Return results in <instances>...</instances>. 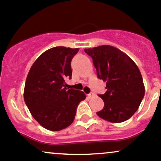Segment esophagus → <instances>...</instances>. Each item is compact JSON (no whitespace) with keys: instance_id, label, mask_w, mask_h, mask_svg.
Returning <instances> with one entry per match:
<instances>
[{"instance_id":"esophagus-1","label":"esophagus","mask_w":161,"mask_h":161,"mask_svg":"<svg viewBox=\"0 0 161 161\" xmlns=\"http://www.w3.org/2000/svg\"><path fill=\"white\" fill-rule=\"evenodd\" d=\"M94 93H92V92L90 93V94H87V97H89V98L93 97H94Z\"/></svg>"}]
</instances>
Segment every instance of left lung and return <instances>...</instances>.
I'll return each mask as SVG.
<instances>
[{"label": "left lung", "instance_id": "8db88e82", "mask_svg": "<svg viewBox=\"0 0 161 161\" xmlns=\"http://www.w3.org/2000/svg\"><path fill=\"white\" fill-rule=\"evenodd\" d=\"M91 57L98 78L106 82L107 91L99 94L104 107L97 114L111 123H121L137 110L144 97L141 71L133 60L113 46L84 49Z\"/></svg>", "mask_w": 161, "mask_h": 161}]
</instances>
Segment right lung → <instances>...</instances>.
Masks as SVG:
<instances>
[{
	"mask_svg": "<svg viewBox=\"0 0 161 161\" xmlns=\"http://www.w3.org/2000/svg\"><path fill=\"white\" fill-rule=\"evenodd\" d=\"M79 48L55 47L34 61L27 74L24 98L34 119L47 130L58 131L74 120L83 91L66 87L65 79L71 78L70 62Z\"/></svg>",
	"mask_w": 161,
	"mask_h": 161,
	"instance_id": "obj_1",
	"label": "right lung"
}]
</instances>
